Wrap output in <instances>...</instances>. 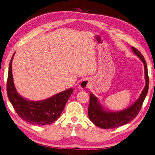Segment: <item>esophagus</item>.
Here are the masks:
<instances>
[{
	"mask_svg": "<svg viewBox=\"0 0 155 155\" xmlns=\"http://www.w3.org/2000/svg\"><path fill=\"white\" fill-rule=\"evenodd\" d=\"M91 85V81L89 79H84L81 82L80 85H79V88L80 89H85L88 88Z\"/></svg>",
	"mask_w": 155,
	"mask_h": 155,
	"instance_id": "esophagus-1",
	"label": "esophagus"
}]
</instances>
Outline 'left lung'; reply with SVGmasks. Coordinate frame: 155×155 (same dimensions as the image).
<instances>
[{"mask_svg":"<svg viewBox=\"0 0 155 155\" xmlns=\"http://www.w3.org/2000/svg\"><path fill=\"white\" fill-rule=\"evenodd\" d=\"M134 53L138 56L144 65L145 85L141 95L134 103L126 108L119 111H113L104 108L100 103L99 98L90 93L88 108L89 118L95 125L103 129H112L125 125L133 120L140 110L149 89V76L147 66L143 56L136 48L131 47Z\"/></svg>","mask_w":155,"mask_h":155,"instance_id":"8db88e82","label":"left lung"}]
</instances>
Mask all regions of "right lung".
Returning <instances> with one entry per match:
<instances>
[{
  "mask_svg": "<svg viewBox=\"0 0 155 155\" xmlns=\"http://www.w3.org/2000/svg\"><path fill=\"white\" fill-rule=\"evenodd\" d=\"M14 53L11 58L7 80V93L11 104L22 120L34 125L45 126L57 120L74 89L69 88L54 95L41 101H30L21 96L15 87L12 70Z\"/></svg>",
  "mask_w": 155,
  "mask_h": 155,
  "instance_id": "right-lung-1",
  "label": "right lung"
}]
</instances>
